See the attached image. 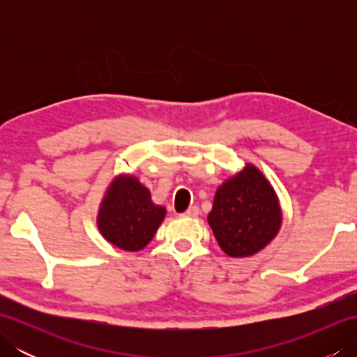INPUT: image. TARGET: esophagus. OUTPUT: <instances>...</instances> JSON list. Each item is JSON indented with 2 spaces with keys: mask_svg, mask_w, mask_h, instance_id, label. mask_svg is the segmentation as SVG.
Returning a JSON list of instances; mask_svg holds the SVG:
<instances>
[{
  "mask_svg": "<svg viewBox=\"0 0 357 357\" xmlns=\"http://www.w3.org/2000/svg\"><path fill=\"white\" fill-rule=\"evenodd\" d=\"M199 215V208L198 207H190L187 211H184L183 216L184 218H196Z\"/></svg>",
  "mask_w": 357,
  "mask_h": 357,
  "instance_id": "esophagus-1",
  "label": "esophagus"
}]
</instances>
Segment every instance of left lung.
I'll return each mask as SVG.
<instances>
[{
  "instance_id": "1",
  "label": "left lung",
  "mask_w": 357,
  "mask_h": 357,
  "mask_svg": "<svg viewBox=\"0 0 357 357\" xmlns=\"http://www.w3.org/2000/svg\"><path fill=\"white\" fill-rule=\"evenodd\" d=\"M207 221L225 255L248 257L278 236L282 208L270 181L247 162L218 187Z\"/></svg>"
}]
</instances>
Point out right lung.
<instances>
[{"label":"right lung","mask_w":357,"mask_h":357,"mask_svg":"<svg viewBox=\"0 0 357 357\" xmlns=\"http://www.w3.org/2000/svg\"><path fill=\"white\" fill-rule=\"evenodd\" d=\"M167 210L151 201L149 188L130 173L112 179L105 190L96 225L102 238L124 252H139L153 239Z\"/></svg>","instance_id":"1"}]
</instances>
